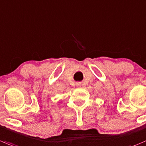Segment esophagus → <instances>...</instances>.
I'll use <instances>...</instances> for the list:
<instances>
[{
	"instance_id": "esophagus-1",
	"label": "esophagus",
	"mask_w": 146,
	"mask_h": 146,
	"mask_svg": "<svg viewBox=\"0 0 146 146\" xmlns=\"http://www.w3.org/2000/svg\"><path fill=\"white\" fill-rule=\"evenodd\" d=\"M76 86H80V83H76Z\"/></svg>"
}]
</instances>
